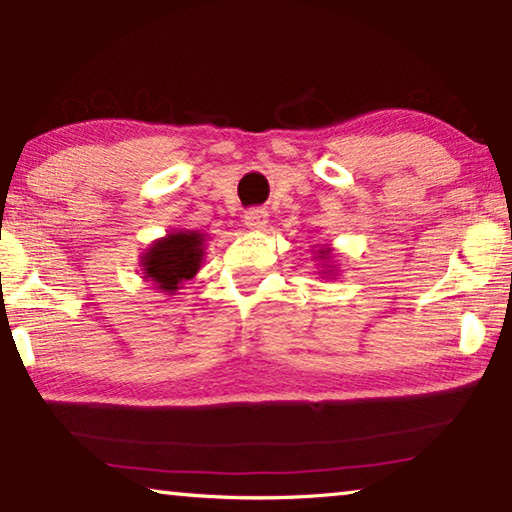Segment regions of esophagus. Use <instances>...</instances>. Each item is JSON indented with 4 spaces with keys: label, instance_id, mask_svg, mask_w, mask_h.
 I'll return each instance as SVG.
<instances>
[{
    "label": "esophagus",
    "instance_id": "1",
    "mask_svg": "<svg viewBox=\"0 0 512 512\" xmlns=\"http://www.w3.org/2000/svg\"><path fill=\"white\" fill-rule=\"evenodd\" d=\"M243 223H246L250 230H264V227L269 225V213L264 209H250L246 211V216H243Z\"/></svg>",
    "mask_w": 512,
    "mask_h": 512
}]
</instances>
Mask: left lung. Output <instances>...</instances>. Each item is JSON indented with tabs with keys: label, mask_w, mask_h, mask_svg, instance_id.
Segmentation results:
<instances>
[{
	"label": "left lung",
	"mask_w": 512,
	"mask_h": 512,
	"mask_svg": "<svg viewBox=\"0 0 512 512\" xmlns=\"http://www.w3.org/2000/svg\"><path fill=\"white\" fill-rule=\"evenodd\" d=\"M315 259L317 262H322V273H326V276H335V271H338V266H335L331 259H333V250L329 248V246H322V248H317V253H315Z\"/></svg>",
	"instance_id": "1"
}]
</instances>
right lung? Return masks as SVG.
<instances>
[{"label": "right lung", "instance_id": "obj_1", "mask_svg": "<svg viewBox=\"0 0 512 512\" xmlns=\"http://www.w3.org/2000/svg\"><path fill=\"white\" fill-rule=\"evenodd\" d=\"M207 234L200 230H174L160 236L140 255L144 280L163 294H177L181 285L200 271Z\"/></svg>", "mask_w": 512, "mask_h": 512}]
</instances>
